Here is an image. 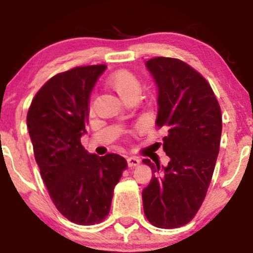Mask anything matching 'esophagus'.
Instances as JSON below:
<instances>
[{"mask_svg":"<svg viewBox=\"0 0 253 253\" xmlns=\"http://www.w3.org/2000/svg\"><path fill=\"white\" fill-rule=\"evenodd\" d=\"M127 164H128V167H130V168L137 167L140 164V160L135 156H130L127 158Z\"/></svg>","mask_w":253,"mask_h":253,"instance_id":"obj_1","label":"esophagus"}]
</instances>
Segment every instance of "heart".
<instances>
[{"mask_svg": "<svg viewBox=\"0 0 253 253\" xmlns=\"http://www.w3.org/2000/svg\"><path fill=\"white\" fill-rule=\"evenodd\" d=\"M107 85L114 92H117V95L121 99L126 102L127 99L134 98V97L137 98V96L140 95L142 84H141V81L137 79L135 74L127 69H120L109 76ZM90 107H91V104H90Z\"/></svg>", "mask_w": 253, "mask_h": 253, "instance_id": "1", "label": "heart"}]
</instances>
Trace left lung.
I'll use <instances>...</instances> for the list:
<instances>
[{
    "label": "left lung",
    "instance_id": "8db88e82",
    "mask_svg": "<svg viewBox=\"0 0 253 253\" xmlns=\"http://www.w3.org/2000/svg\"><path fill=\"white\" fill-rule=\"evenodd\" d=\"M157 86L156 125L167 129V167L151 163L153 177L142 191L144 215L158 228L190 222L206 197L216 163L222 116L216 97L203 75L184 61L154 58L146 62Z\"/></svg>",
    "mask_w": 253,
    "mask_h": 253
}]
</instances>
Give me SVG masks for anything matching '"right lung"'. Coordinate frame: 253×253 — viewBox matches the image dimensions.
Segmentation results:
<instances>
[{
    "instance_id": "add662e5",
    "label": "right lung",
    "mask_w": 253,
    "mask_h": 253,
    "mask_svg": "<svg viewBox=\"0 0 253 253\" xmlns=\"http://www.w3.org/2000/svg\"><path fill=\"white\" fill-rule=\"evenodd\" d=\"M105 65L76 67L53 76L37 92L26 124L49 197L76 224L99 223L110 213L114 186L127 168L117 154L98 156L81 144L90 95Z\"/></svg>"
}]
</instances>
